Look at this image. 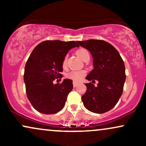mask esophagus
<instances>
[{
	"instance_id": "esophagus-1",
	"label": "esophagus",
	"mask_w": 146,
	"mask_h": 146,
	"mask_svg": "<svg viewBox=\"0 0 146 146\" xmlns=\"http://www.w3.org/2000/svg\"><path fill=\"white\" fill-rule=\"evenodd\" d=\"M73 86H74V87H76V86L78 85V83L75 82H73Z\"/></svg>"
}]
</instances>
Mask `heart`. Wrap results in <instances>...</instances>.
I'll list each match as a JSON object with an SVG mask.
<instances>
[{"label": "heart", "mask_w": 146, "mask_h": 146, "mask_svg": "<svg viewBox=\"0 0 146 146\" xmlns=\"http://www.w3.org/2000/svg\"><path fill=\"white\" fill-rule=\"evenodd\" d=\"M75 53H76L77 56H78L80 59H82V60H84L87 56H89L88 51L84 48H79V49L77 50L76 52H75ZM66 62H67V56H65L62 61L63 68L66 67ZM86 73V71H84V70H82V71H72L70 72V73H68L66 77H67L68 79H70V80H73L75 82H80V80L85 76Z\"/></svg>", "instance_id": "obj_1"}]
</instances>
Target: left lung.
I'll list each match as a JSON object with an SVG mask.
<instances>
[{
	"label": "left lung",
	"instance_id": "8db88e82",
	"mask_svg": "<svg viewBox=\"0 0 146 146\" xmlns=\"http://www.w3.org/2000/svg\"><path fill=\"white\" fill-rule=\"evenodd\" d=\"M90 51L93 69L86 76L88 81L98 80V86L85 84L87 89L82 96L85 108L95 113H104L117 104L123 93L125 81V65L119 53L112 44L102 40L78 41Z\"/></svg>",
	"mask_w": 146,
	"mask_h": 146
}]
</instances>
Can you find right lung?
<instances>
[{"label":"right lung","mask_w":146,"mask_h":146,"mask_svg":"<svg viewBox=\"0 0 146 146\" xmlns=\"http://www.w3.org/2000/svg\"><path fill=\"white\" fill-rule=\"evenodd\" d=\"M79 46L75 41L46 40L31 52L25 64L24 82L27 98L37 111L50 115L64 106L73 81L64 79L56 84L53 82L63 77L62 61L68 51Z\"/></svg>","instance_id":"obj_1"}]
</instances>
